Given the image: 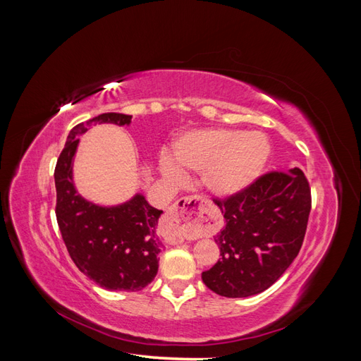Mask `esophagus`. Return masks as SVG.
Returning <instances> with one entry per match:
<instances>
[{
  "label": "esophagus",
  "mask_w": 361,
  "mask_h": 361,
  "mask_svg": "<svg viewBox=\"0 0 361 361\" xmlns=\"http://www.w3.org/2000/svg\"><path fill=\"white\" fill-rule=\"evenodd\" d=\"M204 211L203 200L199 195H190L174 203L164 220V226L174 243L197 235L200 228V218Z\"/></svg>",
  "instance_id": "34e87169"
}]
</instances>
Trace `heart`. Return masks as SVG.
<instances>
[{"label": "heart", "mask_w": 361, "mask_h": 361, "mask_svg": "<svg viewBox=\"0 0 361 361\" xmlns=\"http://www.w3.org/2000/svg\"><path fill=\"white\" fill-rule=\"evenodd\" d=\"M269 155L267 138L259 133L228 129L194 130L173 146V157L185 170L203 173V183L216 197H228L244 190L265 167ZM162 171L171 179H182L170 162Z\"/></svg>", "instance_id": "1"}]
</instances>
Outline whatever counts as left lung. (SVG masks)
I'll return each instance as SVG.
<instances>
[{
	"mask_svg": "<svg viewBox=\"0 0 361 361\" xmlns=\"http://www.w3.org/2000/svg\"><path fill=\"white\" fill-rule=\"evenodd\" d=\"M214 202L226 220L215 236L221 257L203 272V283L227 298L264 292L300 253L312 207L307 178L298 167L268 171Z\"/></svg>",
	"mask_w": 361,
	"mask_h": 361,
	"instance_id": "left-lung-1",
	"label": "left lung"
}]
</instances>
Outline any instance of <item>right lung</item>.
I'll use <instances>...</instances> for the list:
<instances>
[{
  "mask_svg": "<svg viewBox=\"0 0 361 361\" xmlns=\"http://www.w3.org/2000/svg\"><path fill=\"white\" fill-rule=\"evenodd\" d=\"M133 116L105 113L76 125L57 159L56 215L63 241L78 269L108 290L137 292L146 288L158 272L162 244L157 226L162 211L137 194L118 206H99L75 190L72 161L78 135L96 123L129 125Z\"/></svg>",
  "mask_w": 361,
  "mask_h": 361,
  "instance_id": "1",
  "label": "right lung"
}]
</instances>
